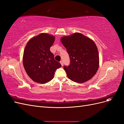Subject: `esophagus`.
<instances>
[{"instance_id": "1", "label": "esophagus", "mask_w": 124, "mask_h": 124, "mask_svg": "<svg viewBox=\"0 0 124 124\" xmlns=\"http://www.w3.org/2000/svg\"><path fill=\"white\" fill-rule=\"evenodd\" d=\"M60 63H61V65H62V66H63V62H62V61H61V62H60Z\"/></svg>"}]
</instances>
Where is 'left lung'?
Instances as JSON below:
<instances>
[{
	"instance_id": "left-lung-1",
	"label": "left lung",
	"mask_w": 124,
	"mask_h": 124,
	"mask_svg": "<svg viewBox=\"0 0 124 124\" xmlns=\"http://www.w3.org/2000/svg\"><path fill=\"white\" fill-rule=\"evenodd\" d=\"M61 41L70 58V66L63 67L68 78L78 83L91 79L99 66L98 50L94 41L79 32L63 36Z\"/></svg>"
}]
</instances>
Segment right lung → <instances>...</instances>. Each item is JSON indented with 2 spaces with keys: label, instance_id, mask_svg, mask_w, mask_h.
Segmentation results:
<instances>
[{
  "label": "right lung",
  "instance_id": "1",
  "mask_svg": "<svg viewBox=\"0 0 124 124\" xmlns=\"http://www.w3.org/2000/svg\"><path fill=\"white\" fill-rule=\"evenodd\" d=\"M55 39L53 35L41 33L31 38L26 45L23 66L29 78L37 83L50 82L54 78L56 70L62 67L50 50Z\"/></svg>",
  "mask_w": 124,
  "mask_h": 124
}]
</instances>
